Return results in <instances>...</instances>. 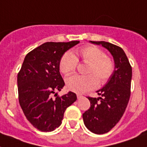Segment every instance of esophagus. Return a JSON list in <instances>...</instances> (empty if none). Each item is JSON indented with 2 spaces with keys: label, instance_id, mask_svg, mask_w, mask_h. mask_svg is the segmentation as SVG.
Segmentation results:
<instances>
[{
  "label": "esophagus",
  "instance_id": "1",
  "mask_svg": "<svg viewBox=\"0 0 147 147\" xmlns=\"http://www.w3.org/2000/svg\"><path fill=\"white\" fill-rule=\"evenodd\" d=\"M77 98H78V99H80V98H83V95H82V94H77Z\"/></svg>",
  "mask_w": 147,
  "mask_h": 147
}]
</instances>
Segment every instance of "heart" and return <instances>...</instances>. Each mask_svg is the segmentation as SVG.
<instances>
[{"label":"heart","mask_w":147,"mask_h":147,"mask_svg":"<svg viewBox=\"0 0 147 147\" xmlns=\"http://www.w3.org/2000/svg\"><path fill=\"white\" fill-rule=\"evenodd\" d=\"M76 55L65 53L59 62V70L65 76L74 73L78 65V59L88 64L87 76H73L67 78V88L76 93H84L95 88L98 83H107L115 71L114 60L107 56L105 52L95 47L88 46L76 52Z\"/></svg>","instance_id":"obj_1"}]
</instances>
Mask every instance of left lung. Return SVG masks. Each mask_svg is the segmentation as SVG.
Instances as JSON below:
<instances>
[{"label":"left lung","instance_id":"left-lung-1","mask_svg":"<svg viewBox=\"0 0 147 147\" xmlns=\"http://www.w3.org/2000/svg\"><path fill=\"white\" fill-rule=\"evenodd\" d=\"M110 51L115 62V71L105 86L98 91L99 98L88 97L89 109L83 114L86 127L94 134H103L111 130L123 116L130 96L132 67L122 48L105 41H91Z\"/></svg>","mask_w":147,"mask_h":147}]
</instances>
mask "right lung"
Wrapping results in <instances>:
<instances>
[{
	"mask_svg": "<svg viewBox=\"0 0 147 147\" xmlns=\"http://www.w3.org/2000/svg\"><path fill=\"white\" fill-rule=\"evenodd\" d=\"M79 41L47 42L27 53L17 75L18 98L24 115L37 130L49 132L62 123L68 107L77 99L71 92L51 97L65 82L59 72L61 58Z\"/></svg>",
	"mask_w": 147,
	"mask_h": 147,
	"instance_id": "obj_1",
	"label": "right lung"
}]
</instances>
